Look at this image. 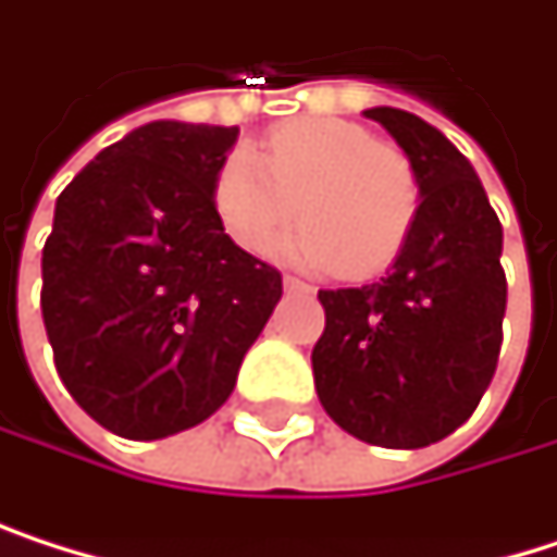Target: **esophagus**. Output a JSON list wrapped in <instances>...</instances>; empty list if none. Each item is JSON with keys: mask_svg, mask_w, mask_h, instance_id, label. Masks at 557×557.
Masks as SVG:
<instances>
[{"mask_svg": "<svg viewBox=\"0 0 557 557\" xmlns=\"http://www.w3.org/2000/svg\"><path fill=\"white\" fill-rule=\"evenodd\" d=\"M282 285H285V292H301V295H308V292H311V285H308V282H301V278H295V275H285V278H282Z\"/></svg>", "mask_w": 557, "mask_h": 557, "instance_id": "34e87169", "label": "esophagus"}]
</instances>
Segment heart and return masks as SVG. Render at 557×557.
Segmentation results:
<instances>
[{
  "mask_svg": "<svg viewBox=\"0 0 557 557\" xmlns=\"http://www.w3.org/2000/svg\"><path fill=\"white\" fill-rule=\"evenodd\" d=\"M213 213L249 256H265L301 216L288 256L344 278L391 269L420 220L413 160L368 127L337 117H298L272 127L259 150L236 147L216 166Z\"/></svg>",
  "mask_w": 557,
  "mask_h": 557,
  "instance_id": "b5f03b06",
  "label": "heart"
}]
</instances>
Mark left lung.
Instances as JSON below:
<instances>
[{
	"instance_id": "obj_1",
	"label": "left lung",
	"mask_w": 557,
	"mask_h": 557,
	"mask_svg": "<svg viewBox=\"0 0 557 557\" xmlns=\"http://www.w3.org/2000/svg\"><path fill=\"white\" fill-rule=\"evenodd\" d=\"M413 160L423 202L394 269L361 288L318 292L324 331L314 391L351 436L420 449L462 426L490 387L506 314L503 226L472 163L423 117L371 108Z\"/></svg>"
}]
</instances>
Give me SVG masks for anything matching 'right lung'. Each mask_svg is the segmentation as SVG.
I'll return each mask as SVG.
<instances>
[{"instance_id": "add662e5", "label": "right lung", "mask_w": 557, "mask_h": 557, "mask_svg": "<svg viewBox=\"0 0 557 557\" xmlns=\"http://www.w3.org/2000/svg\"><path fill=\"white\" fill-rule=\"evenodd\" d=\"M239 127L153 121L104 147L54 202L41 318L75 404L127 440L202 423L282 298L210 186Z\"/></svg>"}]
</instances>
